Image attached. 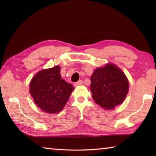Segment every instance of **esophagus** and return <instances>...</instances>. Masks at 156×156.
I'll list each match as a JSON object with an SVG mask.
<instances>
[{
    "mask_svg": "<svg viewBox=\"0 0 156 156\" xmlns=\"http://www.w3.org/2000/svg\"><path fill=\"white\" fill-rule=\"evenodd\" d=\"M83 84V81L82 80H79L78 82H77V83H74V85L75 86H78V85H82V84Z\"/></svg>",
    "mask_w": 156,
    "mask_h": 156,
    "instance_id": "obj_1",
    "label": "esophagus"
}]
</instances>
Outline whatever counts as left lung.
Wrapping results in <instances>:
<instances>
[{
	"label": "left lung",
	"mask_w": 156,
	"mask_h": 156,
	"mask_svg": "<svg viewBox=\"0 0 156 156\" xmlns=\"http://www.w3.org/2000/svg\"><path fill=\"white\" fill-rule=\"evenodd\" d=\"M90 89L96 103L112 109L122 103L129 91L127 78L115 65L97 68L91 76Z\"/></svg>",
	"instance_id": "1"
}]
</instances>
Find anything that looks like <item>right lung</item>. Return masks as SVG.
I'll list each match as a JSON object with an SVG mask.
<instances>
[{"mask_svg":"<svg viewBox=\"0 0 156 156\" xmlns=\"http://www.w3.org/2000/svg\"><path fill=\"white\" fill-rule=\"evenodd\" d=\"M30 86L34 102L49 113L60 112L74 89L72 84L61 78L59 66L41 71L32 78Z\"/></svg>","mask_w":156,"mask_h":156,"instance_id":"obj_1","label":"right lung"}]
</instances>
